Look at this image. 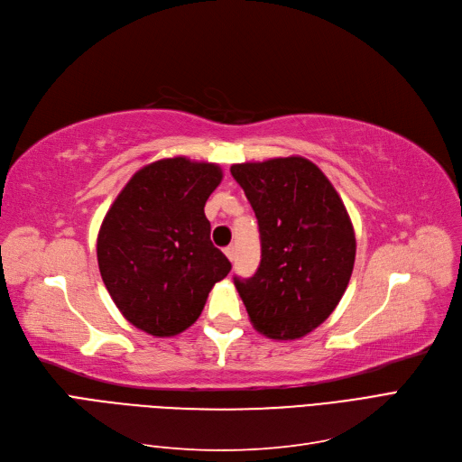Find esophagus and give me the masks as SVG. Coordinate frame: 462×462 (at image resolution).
<instances>
[{
	"label": "esophagus",
	"instance_id": "esophagus-1",
	"mask_svg": "<svg viewBox=\"0 0 462 462\" xmlns=\"http://www.w3.org/2000/svg\"><path fill=\"white\" fill-rule=\"evenodd\" d=\"M225 254L226 257L230 259V261H234V254H236V251H234V247L232 245H228V247H225Z\"/></svg>",
	"mask_w": 462,
	"mask_h": 462
}]
</instances>
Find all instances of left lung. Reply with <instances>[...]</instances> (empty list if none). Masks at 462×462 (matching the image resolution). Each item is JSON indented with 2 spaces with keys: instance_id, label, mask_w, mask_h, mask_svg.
<instances>
[{
  "instance_id": "left-lung-1",
  "label": "left lung",
  "mask_w": 462,
  "mask_h": 462,
  "mask_svg": "<svg viewBox=\"0 0 462 462\" xmlns=\"http://www.w3.org/2000/svg\"><path fill=\"white\" fill-rule=\"evenodd\" d=\"M259 220L261 264L234 278L253 328L295 340L326 321L343 299L356 259L348 211L329 179L300 156L230 167Z\"/></svg>"
}]
</instances>
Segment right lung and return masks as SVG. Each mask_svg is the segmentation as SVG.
<instances>
[{
  "instance_id": "obj_1",
  "label": "right lung",
  "mask_w": 462,
  "mask_h": 462,
  "mask_svg": "<svg viewBox=\"0 0 462 462\" xmlns=\"http://www.w3.org/2000/svg\"><path fill=\"white\" fill-rule=\"evenodd\" d=\"M222 180L208 162L165 158L131 177L102 220L97 259L119 312L153 337H173L199 318L232 268L211 242L205 201Z\"/></svg>"
}]
</instances>
